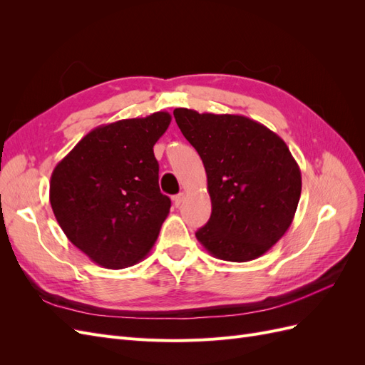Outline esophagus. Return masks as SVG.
Segmentation results:
<instances>
[{"instance_id": "obj_1", "label": "esophagus", "mask_w": 365, "mask_h": 365, "mask_svg": "<svg viewBox=\"0 0 365 365\" xmlns=\"http://www.w3.org/2000/svg\"><path fill=\"white\" fill-rule=\"evenodd\" d=\"M184 193H180V195H176V196H173V205L178 208L182 202H184Z\"/></svg>"}]
</instances>
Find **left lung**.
I'll return each instance as SVG.
<instances>
[{
  "mask_svg": "<svg viewBox=\"0 0 365 365\" xmlns=\"http://www.w3.org/2000/svg\"><path fill=\"white\" fill-rule=\"evenodd\" d=\"M176 125L207 173L212 216L196 239L213 257L250 262L283 237L302 195V172L286 143L256 120L176 108Z\"/></svg>",
  "mask_w": 365,
  "mask_h": 365,
  "instance_id": "1",
  "label": "left lung"
}]
</instances>
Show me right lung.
<instances>
[{"label":"right lung","instance_id":"add662e5","mask_svg":"<svg viewBox=\"0 0 365 365\" xmlns=\"http://www.w3.org/2000/svg\"><path fill=\"white\" fill-rule=\"evenodd\" d=\"M165 111L97 126L54 168L50 204L65 236L108 269L148 256L169 215L153 146L168 130Z\"/></svg>","mask_w":365,"mask_h":365}]
</instances>
